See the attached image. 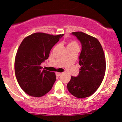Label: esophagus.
Listing matches in <instances>:
<instances>
[{
  "label": "esophagus",
  "mask_w": 122,
  "mask_h": 122,
  "mask_svg": "<svg viewBox=\"0 0 122 122\" xmlns=\"http://www.w3.org/2000/svg\"><path fill=\"white\" fill-rule=\"evenodd\" d=\"M62 74V73H60V72H56V75L58 76V77H59V76H60L61 74Z\"/></svg>",
  "instance_id": "34e87169"
}]
</instances>
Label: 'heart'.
Segmentation results:
<instances>
[{
    "label": "heart",
    "instance_id": "1",
    "mask_svg": "<svg viewBox=\"0 0 122 122\" xmlns=\"http://www.w3.org/2000/svg\"><path fill=\"white\" fill-rule=\"evenodd\" d=\"M73 46H78L77 43L74 41H70V42L68 44V46H67V47Z\"/></svg>",
    "mask_w": 122,
    "mask_h": 122
}]
</instances>
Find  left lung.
<instances>
[{
	"label": "left lung",
	"instance_id": "left-lung-1",
	"mask_svg": "<svg viewBox=\"0 0 122 122\" xmlns=\"http://www.w3.org/2000/svg\"><path fill=\"white\" fill-rule=\"evenodd\" d=\"M81 45L79 57L81 66L79 74L71 77L67 89L72 95L78 98H85L95 92L104 78L106 71L105 56L99 41L82 32H72Z\"/></svg>",
	"mask_w": 122,
	"mask_h": 122
}]
</instances>
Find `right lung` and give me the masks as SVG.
I'll return each instance as SVG.
<instances>
[{
  "mask_svg": "<svg viewBox=\"0 0 122 122\" xmlns=\"http://www.w3.org/2000/svg\"><path fill=\"white\" fill-rule=\"evenodd\" d=\"M64 34L53 36L35 33L22 41L15 60V73L20 86L26 94L41 97L49 92L56 81L54 72L43 70L41 63Z\"/></svg>",
  "mask_w": 122,
  "mask_h": 122,
  "instance_id": "1",
  "label": "right lung"
}]
</instances>
